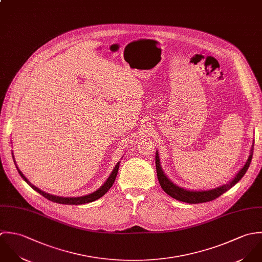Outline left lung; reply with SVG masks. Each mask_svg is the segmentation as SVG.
Instances as JSON below:
<instances>
[{
	"label": "left lung",
	"instance_id": "8db88e82",
	"mask_svg": "<svg viewBox=\"0 0 262 262\" xmlns=\"http://www.w3.org/2000/svg\"><path fill=\"white\" fill-rule=\"evenodd\" d=\"M253 147H254V145L252 144V147H251V150H250V155L247 159L246 163L244 164V166L240 169V171L236 174V176L229 183L224 184V185H222L220 187H216V188H213V189L200 190V191L186 190V189H184L182 187H179L178 185L174 184L166 176V174L162 170V167H161V164H160L159 154H158V152H156V169H157L159 183H160L162 189L168 195H170L171 198H173V199H175L179 202H183V203H187V204H202V203L211 202V201L215 200L216 198H219L220 195H222L223 193H225L231 187H233L244 176V174L248 170L249 165L251 163V159L253 156Z\"/></svg>",
	"mask_w": 262,
	"mask_h": 262
}]
</instances>
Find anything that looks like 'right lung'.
I'll return each instance as SVG.
<instances>
[{
    "label": "right lung",
    "mask_w": 262,
    "mask_h": 262,
    "mask_svg": "<svg viewBox=\"0 0 262 262\" xmlns=\"http://www.w3.org/2000/svg\"><path fill=\"white\" fill-rule=\"evenodd\" d=\"M12 157L14 160V163L16 165V162H15V158L13 155V152H12ZM16 168L20 174V176L24 179V181H26L35 191H37L38 193H40L42 196H45L46 199H48L49 201L53 202V203H56V204H61V205H84V204H88V203H92L96 200H99L101 196H103L105 193L110 189V187L112 186V184L114 183V180L116 178V175H117V172H118V168H119V162L115 165L113 171L111 172V174L109 175L108 179L105 181L104 184L99 188L97 189L96 191L90 193V194H87V195H84V196H79V198H62V196H56V195H53V194H50V193H47L45 191H42L41 189L37 188L36 186H34L32 183H30V181L23 175V173L19 170V168L17 167L16 165Z\"/></svg>",
    "instance_id": "right-lung-1"
}]
</instances>
